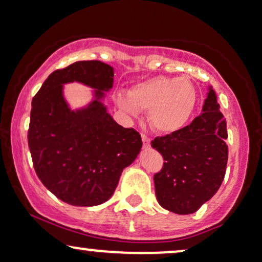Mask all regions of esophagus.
<instances>
[{
	"label": "esophagus",
	"mask_w": 262,
	"mask_h": 262,
	"mask_svg": "<svg viewBox=\"0 0 262 262\" xmlns=\"http://www.w3.org/2000/svg\"><path fill=\"white\" fill-rule=\"evenodd\" d=\"M141 137H142V142H143V147H146V148L149 147V144H150L149 137H148L147 135H144V134H142Z\"/></svg>",
	"instance_id": "obj_1"
}]
</instances>
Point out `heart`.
Returning <instances> with one entry per match:
<instances>
[{
    "label": "heart",
    "mask_w": 262,
    "mask_h": 262,
    "mask_svg": "<svg viewBox=\"0 0 262 262\" xmlns=\"http://www.w3.org/2000/svg\"><path fill=\"white\" fill-rule=\"evenodd\" d=\"M116 103L127 114L147 112L151 128L172 134L188 124L196 104V90L188 77L153 76L137 82L127 95L120 93Z\"/></svg>",
    "instance_id": "heart-1"
}]
</instances>
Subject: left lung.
I'll list each match as a JSON object with an SVG mask.
<instances>
[{
  "instance_id": "8db88e82",
  "label": "left lung",
  "mask_w": 262,
  "mask_h": 262,
  "mask_svg": "<svg viewBox=\"0 0 262 262\" xmlns=\"http://www.w3.org/2000/svg\"><path fill=\"white\" fill-rule=\"evenodd\" d=\"M214 90L210 89L203 113L189 125L150 142L164 164L154 173L156 195L164 209L193 214L220 188L226 173L227 128Z\"/></svg>"
}]
</instances>
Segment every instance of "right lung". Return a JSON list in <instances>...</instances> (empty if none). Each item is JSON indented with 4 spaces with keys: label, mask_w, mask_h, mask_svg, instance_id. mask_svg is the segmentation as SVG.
Returning a JSON list of instances; mask_svg holds the SVG:
<instances>
[{
    "label": "right lung",
    "mask_w": 262,
    "mask_h": 262,
    "mask_svg": "<svg viewBox=\"0 0 262 262\" xmlns=\"http://www.w3.org/2000/svg\"><path fill=\"white\" fill-rule=\"evenodd\" d=\"M113 68L99 60L76 62L51 74L32 98L28 143L34 169L70 205L106 202L142 148L141 135L115 122L98 101L113 87ZM73 81L97 90V99L81 111H70L63 101L62 83Z\"/></svg>",
    "instance_id": "add662e5"
}]
</instances>
